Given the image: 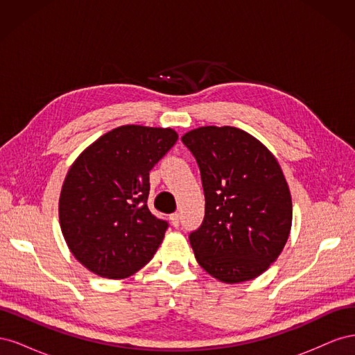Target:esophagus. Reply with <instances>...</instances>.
I'll return each mask as SVG.
<instances>
[{
	"mask_svg": "<svg viewBox=\"0 0 355 355\" xmlns=\"http://www.w3.org/2000/svg\"><path fill=\"white\" fill-rule=\"evenodd\" d=\"M170 222H171V225H173L175 228H178V227H179V223H180V219H179V213H173V214H170Z\"/></svg>",
	"mask_w": 355,
	"mask_h": 355,
	"instance_id": "34e87169",
	"label": "esophagus"
}]
</instances>
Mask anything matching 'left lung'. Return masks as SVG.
<instances>
[{
	"mask_svg": "<svg viewBox=\"0 0 355 355\" xmlns=\"http://www.w3.org/2000/svg\"><path fill=\"white\" fill-rule=\"evenodd\" d=\"M182 142L194 155L206 198L200 227L189 234L197 262L225 283L268 270L288 239L292 197L274 155L235 127H200Z\"/></svg>",
	"mask_w": 355,
	"mask_h": 355,
	"instance_id": "obj_1",
	"label": "left lung"
}]
</instances>
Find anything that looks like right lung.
<instances>
[{
  "mask_svg": "<svg viewBox=\"0 0 355 355\" xmlns=\"http://www.w3.org/2000/svg\"><path fill=\"white\" fill-rule=\"evenodd\" d=\"M178 141L171 128L121 125L75 159L59 219L72 254L105 278H125L153 259L168 222L148 209L149 171Z\"/></svg>",
  "mask_w": 355,
  "mask_h": 355,
  "instance_id": "right-lung-1",
  "label": "right lung"
}]
</instances>
